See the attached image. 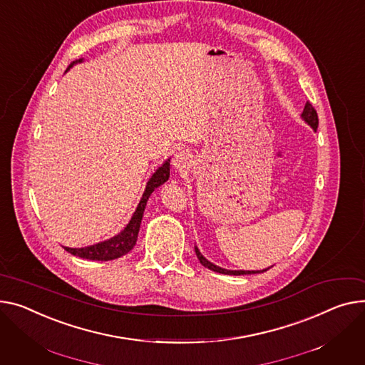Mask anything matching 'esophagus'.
<instances>
[{
    "instance_id": "34e87169",
    "label": "esophagus",
    "mask_w": 365,
    "mask_h": 365,
    "mask_svg": "<svg viewBox=\"0 0 365 365\" xmlns=\"http://www.w3.org/2000/svg\"><path fill=\"white\" fill-rule=\"evenodd\" d=\"M190 164V155L186 151H180L173 158V167L178 170H185Z\"/></svg>"
}]
</instances>
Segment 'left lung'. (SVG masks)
Instances as JSON below:
<instances>
[{
  "instance_id": "1",
  "label": "left lung",
  "mask_w": 365,
  "mask_h": 365,
  "mask_svg": "<svg viewBox=\"0 0 365 365\" xmlns=\"http://www.w3.org/2000/svg\"><path fill=\"white\" fill-rule=\"evenodd\" d=\"M301 118L305 121V123H307L314 132H317V128H319V115H317V111L314 110V107H312L309 103L305 104L304 111H302V114H301ZM195 254H197L200 262H201L204 267H207V269H210V270H212V272H215V273H222V274H230V276L257 274V273H264V272H267V270L270 269V267H269V269H264V270H227V269H223V267H218V265L212 264L211 261H208V259L201 254V251L198 250V247H195Z\"/></svg>"
}]
</instances>
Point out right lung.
Listing matches in <instances>:
<instances>
[{
	"instance_id": "1",
	"label": "right lung",
	"mask_w": 365,
	"mask_h": 365,
	"mask_svg": "<svg viewBox=\"0 0 365 365\" xmlns=\"http://www.w3.org/2000/svg\"><path fill=\"white\" fill-rule=\"evenodd\" d=\"M83 58H79L76 61H73L66 71H68L75 64L82 63ZM170 178V158H167L157 170L154 172V175L150 178L147 186H145V190L142 193V198L130 218V222L128 223V226L121 230L118 235L98 242V244H93L89 247H83V248H68V247H63L67 252H70L71 255H76L85 259H92V261H110V259H115L126 255L129 251L133 250V247L136 245L138 240V233H139V227H140V222L143 217V211L145 207H147V202L151 197V193L161 186L163 183H165Z\"/></svg>"
}]
</instances>
